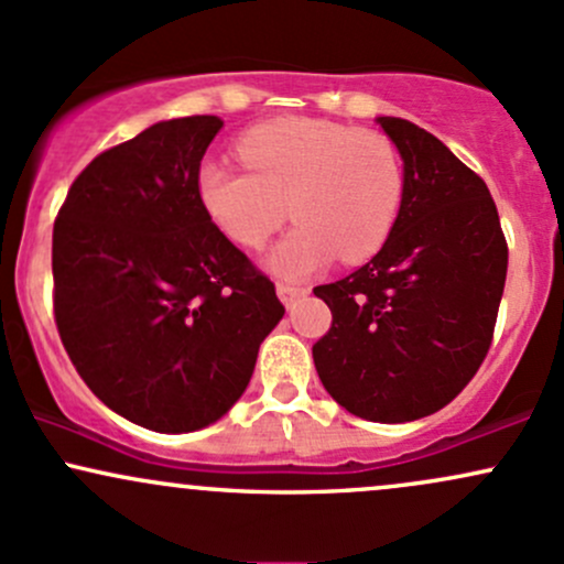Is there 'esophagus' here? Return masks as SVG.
Returning <instances> with one entry per match:
<instances>
[{
  "label": "esophagus",
  "mask_w": 564,
  "mask_h": 564,
  "mask_svg": "<svg viewBox=\"0 0 564 564\" xmlns=\"http://www.w3.org/2000/svg\"><path fill=\"white\" fill-rule=\"evenodd\" d=\"M307 294L305 286H294V283H278V296L283 300V305L292 307L296 300H302V296Z\"/></svg>",
  "instance_id": "obj_1"
}]
</instances>
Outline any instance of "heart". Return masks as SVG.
<instances>
[{"mask_svg":"<svg viewBox=\"0 0 564 564\" xmlns=\"http://www.w3.org/2000/svg\"><path fill=\"white\" fill-rule=\"evenodd\" d=\"M238 154L250 171L206 160L197 195L243 249H262L292 212L300 227L270 257L281 275H307L334 253L361 262L391 238L404 206V163L382 133L292 117L251 128Z\"/></svg>","mask_w":564,"mask_h":564,"instance_id":"heart-1","label":"heart"}]
</instances>
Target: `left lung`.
Returning a JSON list of instances; mask_svg holds the SVG:
<instances>
[{
  "instance_id": "1",
  "label": "left lung",
  "mask_w": 564,
  "mask_h": 564,
  "mask_svg": "<svg viewBox=\"0 0 564 564\" xmlns=\"http://www.w3.org/2000/svg\"><path fill=\"white\" fill-rule=\"evenodd\" d=\"M377 122L404 160V206L364 268L313 289L332 311L313 361L350 414L406 423L447 406L485 361L509 246L479 173L410 120Z\"/></svg>"
}]
</instances>
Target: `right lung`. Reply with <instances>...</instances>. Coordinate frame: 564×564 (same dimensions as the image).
Wrapping results in <instances>:
<instances>
[{
    "mask_svg": "<svg viewBox=\"0 0 564 564\" xmlns=\"http://www.w3.org/2000/svg\"><path fill=\"white\" fill-rule=\"evenodd\" d=\"M219 128L182 117L101 152L53 225V315L74 369L109 410L160 433L230 410L286 313L197 195Z\"/></svg>",
    "mask_w": 564,
    "mask_h": 564,
    "instance_id": "1",
    "label": "right lung"
}]
</instances>
